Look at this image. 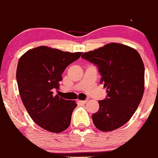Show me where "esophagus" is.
<instances>
[{
  "instance_id": "1",
  "label": "esophagus",
  "mask_w": 158,
  "mask_h": 158,
  "mask_svg": "<svg viewBox=\"0 0 158 158\" xmlns=\"http://www.w3.org/2000/svg\"><path fill=\"white\" fill-rule=\"evenodd\" d=\"M81 102L83 103V104H85V103H87L89 102V100H83V101H81Z\"/></svg>"
}]
</instances>
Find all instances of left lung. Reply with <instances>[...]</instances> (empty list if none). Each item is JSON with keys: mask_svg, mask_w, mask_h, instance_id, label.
<instances>
[{"mask_svg": "<svg viewBox=\"0 0 158 158\" xmlns=\"http://www.w3.org/2000/svg\"><path fill=\"white\" fill-rule=\"evenodd\" d=\"M98 67L100 83L108 97L98 101L100 108L92 115L95 127L103 132L116 130L130 119L144 91V65L133 48L109 43L81 56Z\"/></svg>", "mask_w": 158, "mask_h": 158, "instance_id": "8db88e82", "label": "left lung"}]
</instances>
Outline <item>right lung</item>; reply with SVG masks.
<instances>
[{"label": "right lung", "mask_w": 158, "mask_h": 158, "mask_svg": "<svg viewBox=\"0 0 158 158\" xmlns=\"http://www.w3.org/2000/svg\"><path fill=\"white\" fill-rule=\"evenodd\" d=\"M81 55L40 46L19 59L16 77L23 105L31 118L51 133H61L70 124L77 104L53 94V90L59 89L66 68Z\"/></svg>", "instance_id": "obj_1"}]
</instances>
